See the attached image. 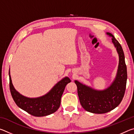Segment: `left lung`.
I'll list each match as a JSON object with an SVG mask.
<instances>
[{"label":"left lung","instance_id":"obj_1","mask_svg":"<svg viewBox=\"0 0 134 134\" xmlns=\"http://www.w3.org/2000/svg\"><path fill=\"white\" fill-rule=\"evenodd\" d=\"M106 34L112 38V42L119 55V65L116 78L109 87L103 90H97L75 80L81 105L87 112L105 113L118 106L125 92L127 70L125 55L121 44L112 34Z\"/></svg>","mask_w":134,"mask_h":134}]
</instances>
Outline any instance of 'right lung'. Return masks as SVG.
<instances>
[{"mask_svg":"<svg viewBox=\"0 0 134 134\" xmlns=\"http://www.w3.org/2000/svg\"><path fill=\"white\" fill-rule=\"evenodd\" d=\"M9 75V87L12 98L18 107L34 116H44L54 113L60 106L61 98L65 86L71 82L68 77H65L54 86L48 93L37 98H29L17 92L13 87Z\"/></svg>","mask_w":134,"mask_h":134,"instance_id":"obj_1","label":"right lung"}]
</instances>
